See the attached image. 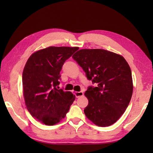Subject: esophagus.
<instances>
[{
	"label": "esophagus",
	"mask_w": 153,
	"mask_h": 153,
	"mask_svg": "<svg viewBox=\"0 0 153 153\" xmlns=\"http://www.w3.org/2000/svg\"><path fill=\"white\" fill-rule=\"evenodd\" d=\"M74 95L76 96V98H78V97H80L83 95V93L82 91H78V92H75Z\"/></svg>",
	"instance_id": "esophagus-1"
}]
</instances>
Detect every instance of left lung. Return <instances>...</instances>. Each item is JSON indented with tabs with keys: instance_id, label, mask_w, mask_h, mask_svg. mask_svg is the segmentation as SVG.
Returning <instances> with one entry per match:
<instances>
[{
	"instance_id": "obj_1",
	"label": "left lung",
	"mask_w": 153,
	"mask_h": 153,
	"mask_svg": "<svg viewBox=\"0 0 153 153\" xmlns=\"http://www.w3.org/2000/svg\"><path fill=\"white\" fill-rule=\"evenodd\" d=\"M73 58L97 84L85 92L89 104L87 118L95 125L106 127L118 120L130 102L133 93L131 71L121 55L104 49H82Z\"/></svg>"
}]
</instances>
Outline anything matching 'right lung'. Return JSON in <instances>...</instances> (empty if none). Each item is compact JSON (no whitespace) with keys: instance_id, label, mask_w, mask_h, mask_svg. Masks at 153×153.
<instances>
[{"instance_id":"right-lung-1","label":"right lung","mask_w":153,"mask_h":153,"mask_svg":"<svg viewBox=\"0 0 153 153\" xmlns=\"http://www.w3.org/2000/svg\"><path fill=\"white\" fill-rule=\"evenodd\" d=\"M78 47H49L29 58L22 74L25 105L31 115L47 126L63 119L75 100L70 91L59 89L64 63Z\"/></svg>"}]
</instances>
